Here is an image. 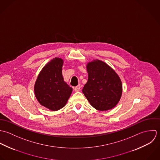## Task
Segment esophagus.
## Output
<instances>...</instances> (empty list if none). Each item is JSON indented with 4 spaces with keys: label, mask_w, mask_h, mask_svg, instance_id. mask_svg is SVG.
Listing matches in <instances>:
<instances>
[{
    "label": "esophagus",
    "mask_w": 160,
    "mask_h": 160,
    "mask_svg": "<svg viewBox=\"0 0 160 160\" xmlns=\"http://www.w3.org/2000/svg\"><path fill=\"white\" fill-rule=\"evenodd\" d=\"M80 88H81L80 85H77V87H75L74 88V90H75V92H79L80 90Z\"/></svg>",
    "instance_id": "esophagus-1"
}]
</instances>
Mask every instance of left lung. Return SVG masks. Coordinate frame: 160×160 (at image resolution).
I'll return each mask as SVG.
<instances>
[{
	"instance_id": "8db88e82",
	"label": "left lung",
	"mask_w": 160,
	"mask_h": 160,
	"mask_svg": "<svg viewBox=\"0 0 160 160\" xmlns=\"http://www.w3.org/2000/svg\"><path fill=\"white\" fill-rule=\"evenodd\" d=\"M87 68L88 79L82 90L84 95L97 110L113 108L122 95L119 76L108 65L99 60L88 63Z\"/></svg>"
}]
</instances>
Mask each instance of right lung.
<instances>
[{"instance_id":"obj_1","label":"right lung","mask_w":160,"mask_h":160,"mask_svg":"<svg viewBox=\"0 0 160 160\" xmlns=\"http://www.w3.org/2000/svg\"><path fill=\"white\" fill-rule=\"evenodd\" d=\"M62 65L61 59H52L43 67L34 85L35 96L39 102L52 111L62 108L72 92V88L64 81Z\"/></svg>"}]
</instances>
